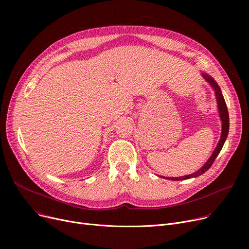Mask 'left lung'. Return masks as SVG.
<instances>
[{
    "instance_id": "8db88e82",
    "label": "left lung",
    "mask_w": 249,
    "mask_h": 249,
    "mask_svg": "<svg viewBox=\"0 0 249 249\" xmlns=\"http://www.w3.org/2000/svg\"><path fill=\"white\" fill-rule=\"evenodd\" d=\"M201 74L204 77V80L209 85L211 86V88L215 91V96H216V100H217V107H218V112H219V117H220V120L222 122V130H221L220 140L218 142L216 148L214 149L212 155L210 156V159H209L207 160V162L200 169H198L197 172L193 173L191 175L184 176V177H179V178L178 177H177V178H169V177H162V176H160L162 178L171 179V180H184V179H189V178H197V177L203 175L213 164L214 160H216L218 154L220 153L222 147H223L224 143L226 141V138L228 136V132H229V114H228V110H227V106H226L224 97H223V95H222L221 89H220V87L218 86V84L215 82V80L211 75H209L207 72H203V71H202Z\"/></svg>"
}]
</instances>
